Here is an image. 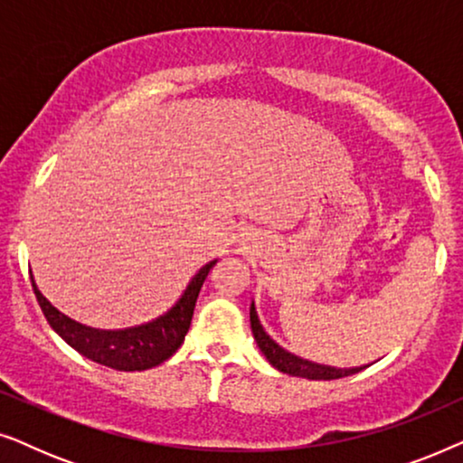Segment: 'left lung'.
I'll return each mask as SVG.
<instances>
[{
    "mask_svg": "<svg viewBox=\"0 0 463 463\" xmlns=\"http://www.w3.org/2000/svg\"><path fill=\"white\" fill-rule=\"evenodd\" d=\"M250 328H252V335H255L259 350L263 352V356L269 360L271 366H276L278 371L287 373V375L306 377V379H325V382H328V379L347 377V375H354V373L363 371V366H352V369H337V366L318 364V363H312V360H303L299 356H295V354L282 350V347L278 345L276 341L263 331L261 322H259V318H257L255 303L250 306Z\"/></svg>",
    "mask_w": 463,
    "mask_h": 463,
    "instance_id": "obj_1",
    "label": "left lung"
}]
</instances>
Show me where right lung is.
Here are the masks:
<instances>
[{"instance_id": "1", "label": "right lung", "mask_w": 463, "mask_h": 463, "mask_svg": "<svg viewBox=\"0 0 463 463\" xmlns=\"http://www.w3.org/2000/svg\"><path fill=\"white\" fill-rule=\"evenodd\" d=\"M214 263H217V259L206 263L204 268H200L198 274L187 284L181 299L166 314L157 316L156 320L145 322V325L119 328V331H103V328H92L67 318L65 314H61L37 290L33 276H31V284H33V293L43 316H46L48 325L75 352L90 358L92 363L105 364L116 371H145L151 369V366L162 364L164 360H168L181 347L183 339H185L189 331V325H192L194 307L195 301H198L200 288Z\"/></svg>"}]
</instances>
